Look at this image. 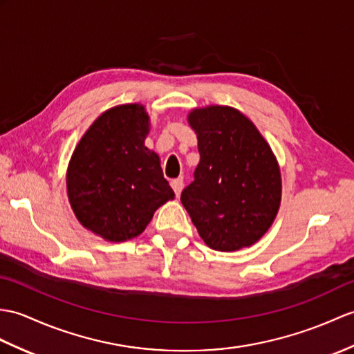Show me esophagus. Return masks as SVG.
I'll return each mask as SVG.
<instances>
[{
	"label": "esophagus",
	"mask_w": 354,
	"mask_h": 354,
	"mask_svg": "<svg viewBox=\"0 0 354 354\" xmlns=\"http://www.w3.org/2000/svg\"><path fill=\"white\" fill-rule=\"evenodd\" d=\"M170 185H171V188H174L175 194H176V196H179V194H180V192H183V188H184V180L180 179V178L174 179V180H171V183H170Z\"/></svg>",
	"instance_id": "obj_1"
}]
</instances>
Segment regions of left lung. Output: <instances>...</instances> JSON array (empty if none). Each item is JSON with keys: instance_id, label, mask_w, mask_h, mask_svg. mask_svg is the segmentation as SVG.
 <instances>
[{"instance_id": "obj_1", "label": "left lung", "mask_w": 354, "mask_h": 354, "mask_svg": "<svg viewBox=\"0 0 354 354\" xmlns=\"http://www.w3.org/2000/svg\"><path fill=\"white\" fill-rule=\"evenodd\" d=\"M187 120L197 136L201 161L180 202L208 248H250L266 235L281 207L276 155L254 123L234 106H197Z\"/></svg>"}]
</instances>
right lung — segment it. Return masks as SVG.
<instances>
[{"label":"right lung","mask_w":354,"mask_h":354,"mask_svg":"<svg viewBox=\"0 0 354 354\" xmlns=\"http://www.w3.org/2000/svg\"><path fill=\"white\" fill-rule=\"evenodd\" d=\"M149 131L145 105H116L90 125L69 160L71 208L87 231L105 241L133 240L161 205L175 199L158 153L145 146Z\"/></svg>","instance_id":"right-lung-1"}]
</instances>
